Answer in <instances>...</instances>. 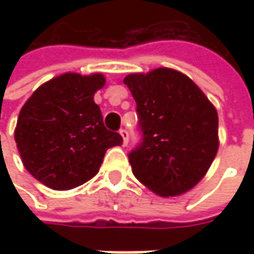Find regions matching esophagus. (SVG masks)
<instances>
[{
	"label": "esophagus",
	"instance_id": "obj_1",
	"mask_svg": "<svg viewBox=\"0 0 254 254\" xmlns=\"http://www.w3.org/2000/svg\"><path fill=\"white\" fill-rule=\"evenodd\" d=\"M120 135L123 137V145H127L128 144V131L126 128L120 130Z\"/></svg>",
	"mask_w": 254,
	"mask_h": 254
}]
</instances>
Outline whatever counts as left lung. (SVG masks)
Instances as JSON below:
<instances>
[{
	"instance_id": "8db88e82",
	"label": "left lung",
	"mask_w": 254,
	"mask_h": 254,
	"mask_svg": "<svg viewBox=\"0 0 254 254\" xmlns=\"http://www.w3.org/2000/svg\"><path fill=\"white\" fill-rule=\"evenodd\" d=\"M124 84L141 132L128 154L135 178L161 196L193 188L218 152L216 109L188 76L168 67L128 74Z\"/></svg>"
}]
</instances>
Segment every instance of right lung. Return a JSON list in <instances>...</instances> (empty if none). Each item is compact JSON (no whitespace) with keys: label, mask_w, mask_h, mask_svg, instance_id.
Here are the masks:
<instances>
[{"label":"right lung","mask_w":254,"mask_h":254,"mask_svg":"<svg viewBox=\"0 0 254 254\" xmlns=\"http://www.w3.org/2000/svg\"><path fill=\"white\" fill-rule=\"evenodd\" d=\"M104 83L103 74L64 73L38 87L21 109L16 147L25 168L46 187L72 190L92 180L106 151L123 144L93 100Z\"/></svg>","instance_id":"1"}]
</instances>
